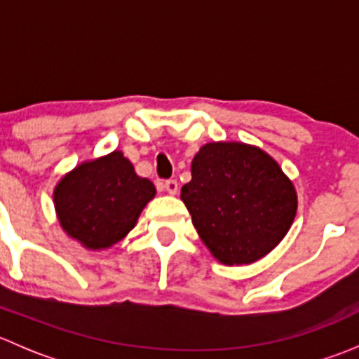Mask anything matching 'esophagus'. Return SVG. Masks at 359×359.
<instances>
[{
    "label": "esophagus",
    "mask_w": 359,
    "mask_h": 359,
    "mask_svg": "<svg viewBox=\"0 0 359 359\" xmlns=\"http://www.w3.org/2000/svg\"><path fill=\"white\" fill-rule=\"evenodd\" d=\"M163 189L166 191V193L168 194H177L179 193V182H177L175 179H170V180H166L165 184H163Z\"/></svg>",
    "instance_id": "obj_1"
}]
</instances>
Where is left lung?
Masks as SVG:
<instances>
[{
  "label": "left lung",
  "mask_w": 359,
  "mask_h": 359,
  "mask_svg": "<svg viewBox=\"0 0 359 359\" xmlns=\"http://www.w3.org/2000/svg\"><path fill=\"white\" fill-rule=\"evenodd\" d=\"M180 189L201 241L226 266L252 264L290 229L297 193L276 161L243 142H208Z\"/></svg>",
  "instance_id": "left-lung-1"
}]
</instances>
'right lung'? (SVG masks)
I'll list each match as a JSON object with an SVG mask.
<instances>
[{
    "instance_id": "obj_1",
    "label": "right lung",
    "mask_w": 359,
    "mask_h": 359,
    "mask_svg": "<svg viewBox=\"0 0 359 359\" xmlns=\"http://www.w3.org/2000/svg\"><path fill=\"white\" fill-rule=\"evenodd\" d=\"M154 194V184L137 175L121 151H112L66 173L53 189V203L67 236L88 250H104L135 227Z\"/></svg>"
}]
</instances>
